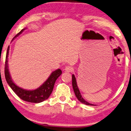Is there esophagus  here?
Here are the masks:
<instances>
[{"mask_svg": "<svg viewBox=\"0 0 131 131\" xmlns=\"http://www.w3.org/2000/svg\"><path fill=\"white\" fill-rule=\"evenodd\" d=\"M73 70H74V69H73V67H71V66H67L65 68V70L67 72H72L73 71Z\"/></svg>", "mask_w": 131, "mask_h": 131, "instance_id": "34e87169", "label": "esophagus"}]
</instances>
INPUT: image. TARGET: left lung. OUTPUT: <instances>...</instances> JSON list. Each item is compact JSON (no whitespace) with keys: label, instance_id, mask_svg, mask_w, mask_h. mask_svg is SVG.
<instances>
[{"label":"left lung","instance_id":"1","mask_svg":"<svg viewBox=\"0 0 131 131\" xmlns=\"http://www.w3.org/2000/svg\"><path fill=\"white\" fill-rule=\"evenodd\" d=\"M72 86H73V91H74L75 96H76L77 98L78 101H79L80 102H81V103H83V104H86V105H94V104H90V103H89L88 102H87V101H86L85 100H84L83 98L82 97L80 92L79 89H78V88L77 84L76 78H75V75L73 74V75H72Z\"/></svg>","mask_w":131,"mask_h":131}]
</instances>
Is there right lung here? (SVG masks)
I'll use <instances>...</instances> for the list:
<instances>
[{
  "mask_svg": "<svg viewBox=\"0 0 131 131\" xmlns=\"http://www.w3.org/2000/svg\"><path fill=\"white\" fill-rule=\"evenodd\" d=\"M24 30H25V29H22L18 34L15 35L13 40L17 36L21 34ZM9 48H10V47H8L7 48V54H6L5 62V77L6 81L12 88V90L15 92V94L19 97L20 99L26 101V102L40 103L47 100L50 97L52 91H53L54 85L57 78L62 74V71H61V69H57L55 71L52 72L51 74L50 75V77L47 80L45 81L43 84L36 90H24V89L16 85L10 77L8 70V57Z\"/></svg>",
  "mask_w": 131,
  "mask_h": 131,
  "instance_id": "1",
  "label": "right lung"
}]
</instances>
